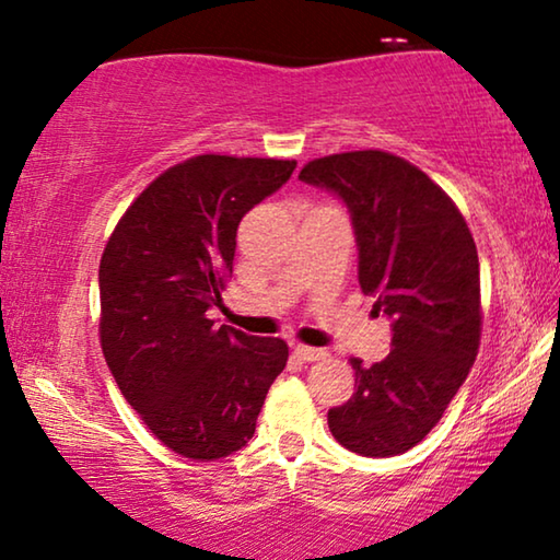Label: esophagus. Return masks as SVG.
Returning <instances> with one entry per match:
<instances>
[{
  "instance_id": "obj_1",
  "label": "esophagus",
  "mask_w": 560,
  "mask_h": 560,
  "mask_svg": "<svg viewBox=\"0 0 560 560\" xmlns=\"http://www.w3.org/2000/svg\"><path fill=\"white\" fill-rule=\"evenodd\" d=\"M294 357H296V360H302V362H319V360H324V357H327V352H324V349L296 345L294 347Z\"/></svg>"
}]
</instances>
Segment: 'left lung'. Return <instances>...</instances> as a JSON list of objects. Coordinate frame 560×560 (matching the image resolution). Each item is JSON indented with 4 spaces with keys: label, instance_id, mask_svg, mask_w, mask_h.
Instances as JSON below:
<instances>
[{
    "label": "left lung",
    "instance_id": "8db88e82",
    "mask_svg": "<svg viewBox=\"0 0 560 560\" xmlns=\"http://www.w3.org/2000/svg\"><path fill=\"white\" fill-rule=\"evenodd\" d=\"M299 180L347 206L360 252V287L392 327V352L364 366L357 389L329 410L339 445L399 455L440 422L480 345V264L472 233L445 190L402 158L354 150L316 158Z\"/></svg>",
    "mask_w": 560,
    "mask_h": 560
}]
</instances>
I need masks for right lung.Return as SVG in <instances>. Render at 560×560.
I'll return each instance as SVG.
<instances>
[{"label":"right lung","mask_w":560,"mask_h":560,"mask_svg":"<svg viewBox=\"0 0 560 560\" xmlns=\"http://www.w3.org/2000/svg\"><path fill=\"white\" fill-rule=\"evenodd\" d=\"M296 161L198 155L136 198L100 261V341L115 382L173 453L219 460L254 438L289 360L277 337L215 327L236 231Z\"/></svg>","instance_id":"obj_1"}]
</instances>
